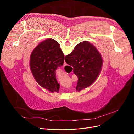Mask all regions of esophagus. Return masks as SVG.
I'll return each mask as SVG.
<instances>
[{"mask_svg": "<svg viewBox=\"0 0 134 134\" xmlns=\"http://www.w3.org/2000/svg\"><path fill=\"white\" fill-rule=\"evenodd\" d=\"M64 66L67 65V64H66V63L65 62V61H64Z\"/></svg>", "mask_w": 134, "mask_h": 134, "instance_id": "34e87169", "label": "esophagus"}]
</instances>
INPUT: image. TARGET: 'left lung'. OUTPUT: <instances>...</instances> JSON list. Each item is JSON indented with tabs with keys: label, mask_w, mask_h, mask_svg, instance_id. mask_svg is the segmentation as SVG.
Returning a JSON list of instances; mask_svg holds the SVG:
<instances>
[{
	"label": "left lung",
	"mask_w": 134,
	"mask_h": 134,
	"mask_svg": "<svg viewBox=\"0 0 134 134\" xmlns=\"http://www.w3.org/2000/svg\"><path fill=\"white\" fill-rule=\"evenodd\" d=\"M64 55L60 44L52 38L40 42L31 52L30 67L35 79L51 93L59 92L60 85L56 79V70L62 66Z\"/></svg>",
	"instance_id": "obj_1"
}]
</instances>
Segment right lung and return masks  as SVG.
I'll return each instance as SVG.
<instances>
[{
    "label": "right lung",
    "mask_w": 134,
    "mask_h": 134,
    "mask_svg": "<svg viewBox=\"0 0 134 134\" xmlns=\"http://www.w3.org/2000/svg\"><path fill=\"white\" fill-rule=\"evenodd\" d=\"M65 62L74 68V73L78 76L76 91L80 92L91 86L98 78L103 65L99 52L87 41L80 42L74 50L65 58Z\"/></svg>",
    "instance_id": "1"
}]
</instances>
